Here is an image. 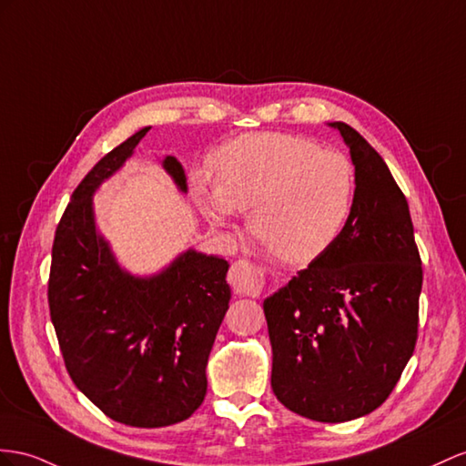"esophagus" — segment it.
Masks as SVG:
<instances>
[{
  "instance_id": "obj_1",
  "label": "esophagus",
  "mask_w": 466,
  "mask_h": 466,
  "mask_svg": "<svg viewBox=\"0 0 466 466\" xmlns=\"http://www.w3.org/2000/svg\"><path fill=\"white\" fill-rule=\"evenodd\" d=\"M228 281L238 295H248V297L259 295L266 283L264 273L246 259L234 261L228 273Z\"/></svg>"
}]
</instances>
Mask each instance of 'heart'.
I'll use <instances>...</instances> for the list:
<instances>
[{
	"label": "heart",
	"instance_id": "heart-1",
	"mask_svg": "<svg viewBox=\"0 0 466 466\" xmlns=\"http://www.w3.org/2000/svg\"><path fill=\"white\" fill-rule=\"evenodd\" d=\"M214 185L197 175L207 218L222 226L248 210V232L285 264L303 266L335 246L356 198L350 159L289 134H244L212 155Z\"/></svg>",
	"mask_w": 466,
	"mask_h": 466
}]
</instances>
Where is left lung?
<instances>
[{
	"label": "left lung",
	"instance_id": "1",
	"mask_svg": "<svg viewBox=\"0 0 466 466\" xmlns=\"http://www.w3.org/2000/svg\"><path fill=\"white\" fill-rule=\"evenodd\" d=\"M356 173L347 228L264 301L278 400L342 423L388 400L415 349L423 283L410 207L380 153L344 122Z\"/></svg>",
	"mask_w": 466,
	"mask_h": 466
}]
</instances>
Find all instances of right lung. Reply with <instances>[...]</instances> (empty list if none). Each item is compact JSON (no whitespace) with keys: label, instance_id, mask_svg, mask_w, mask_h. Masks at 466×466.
Instances as JSON below:
<instances>
[{"label":"right lung","instance_id":"obj_1","mask_svg":"<svg viewBox=\"0 0 466 466\" xmlns=\"http://www.w3.org/2000/svg\"><path fill=\"white\" fill-rule=\"evenodd\" d=\"M147 131L104 155L70 197L55 232L49 309L75 386L117 423L167 427L188 420L207 396V364L230 285L228 261L193 248L155 276H134L98 232L92 197ZM163 169L187 193L173 155Z\"/></svg>","mask_w":466,"mask_h":466}]
</instances>
